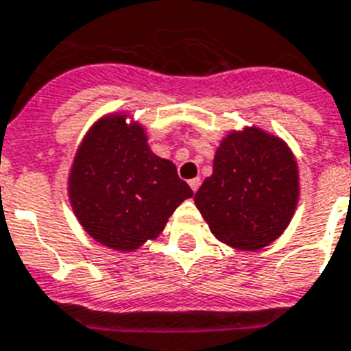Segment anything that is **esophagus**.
<instances>
[{
	"instance_id": "obj_1",
	"label": "esophagus",
	"mask_w": 351,
	"mask_h": 351,
	"mask_svg": "<svg viewBox=\"0 0 351 351\" xmlns=\"http://www.w3.org/2000/svg\"><path fill=\"white\" fill-rule=\"evenodd\" d=\"M189 185H191V189L196 193V191L199 189V185H202V178H193V180H189Z\"/></svg>"
}]
</instances>
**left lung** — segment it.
Instances as JSON below:
<instances>
[{
	"instance_id": "1",
	"label": "left lung",
	"mask_w": 351,
	"mask_h": 351,
	"mask_svg": "<svg viewBox=\"0 0 351 351\" xmlns=\"http://www.w3.org/2000/svg\"><path fill=\"white\" fill-rule=\"evenodd\" d=\"M298 198V166L289 146L257 126H246L221 141L212 175L194 203L216 239L255 252L284 234Z\"/></svg>"
}]
</instances>
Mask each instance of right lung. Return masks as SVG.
Instances as JSON below:
<instances>
[{
  "label": "right lung",
  "instance_id": "right-lung-1",
  "mask_svg": "<svg viewBox=\"0 0 351 351\" xmlns=\"http://www.w3.org/2000/svg\"><path fill=\"white\" fill-rule=\"evenodd\" d=\"M67 193L84 230L119 252L158 237L175 208L194 194L175 164L149 149L143 126L126 123L125 114L90 126L71 166Z\"/></svg>",
  "mask_w": 351,
  "mask_h": 351
}]
</instances>
